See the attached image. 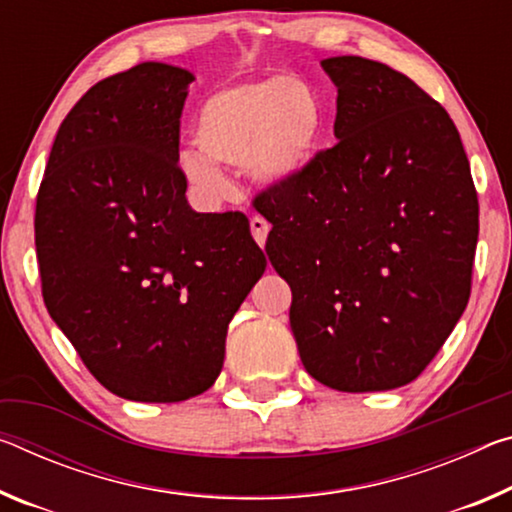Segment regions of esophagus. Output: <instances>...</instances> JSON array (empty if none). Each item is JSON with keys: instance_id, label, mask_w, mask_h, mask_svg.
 <instances>
[{"instance_id": "1", "label": "esophagus", "mask_w": 512, "mask_h": 512, "mask_svg": "<svg viewBox=\"0 0 512 512\" xmlns=\"http://www.w3.org/2000/svg\"><path fill=\"white\" fill-rule=\"evenodd\" d=\"M269 230H271V225H269V221H266V218H262V216L250 218V232H253L255 241L262 248H264V243H266V237H269Z\"/></svg>"}]
</instances>
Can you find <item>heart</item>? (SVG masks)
Returning a JSON list of instances; mask_svg holds the SVG:
<instances>
[{"label":"heart","mask_w":512,"mask_h":512,"mask_svg":"<svg viewBox=\"0 0 512 512\" xmlns=\"http://www.w3.org/2000/svg\"><path fill=\"white\" fill-rule=\"evenodd\" d=\"M326 109L310 81L271 75L216 88L200 102L193 141L180 154L182 173L207 198L227 191L216 166L243 168L250 180L275 186L305 173L316 157Z\"/></svg>","instance_id":"b5f03b06"}]
</instances>
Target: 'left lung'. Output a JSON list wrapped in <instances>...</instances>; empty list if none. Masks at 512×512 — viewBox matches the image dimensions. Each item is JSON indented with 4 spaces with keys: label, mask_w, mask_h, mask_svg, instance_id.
<instances>
[{
    "label": "left lung",
    "mask_w": 512,
    "mask_h": 512,
    "mask_svg": "<svg viewBox=\"0 0 512 512\" xmlns=\"http://www.w3.org/2000/svg\"><path fill=\"white\" fill-rule=\"evenodd\" d=\"M337 86V145L255 198L266 255L291 287L289 323L312 378L339 392L403 387L428 367L472 291L478 198L440 102L362 56Z\"/></svg>",
    "instance_id": "8db88e82"
}]
</instances>
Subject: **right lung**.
Listing matches in <instances>:
<instances>
[{
	"instance_id": "obj_1",
	"label": "right lung",
	"mask_w": 512,
	"mask_h": 512,
	"mask_svg": "<svg viewBox=\"0 0 512 512\" xmlns=\"http://www.w3.org/2000/svg\"><path fill=\"white\" fill-rule=\"evenodd\" d=\"M191 81L148 61L95 84L56 132L36 198L47 312L97 383L129 401L212 387L227 326L266 269L246 216L186 202Z\"/></svg>"
}]
</instances>
